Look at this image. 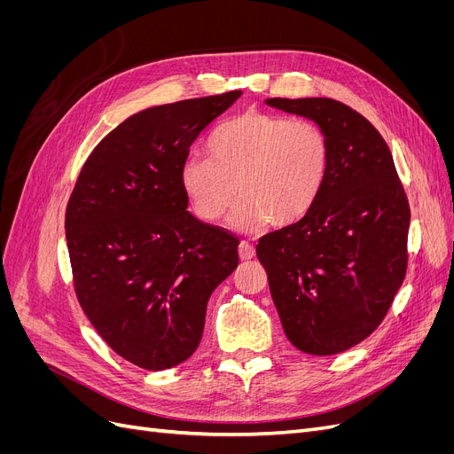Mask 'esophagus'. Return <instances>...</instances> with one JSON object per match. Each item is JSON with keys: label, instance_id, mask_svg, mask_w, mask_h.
<instances>
[{"label": "esophagus", "instance_id": "obj_1", "mask_svg": "<svg viewBox=\"0 0 454 454\" xmlns=\"http://www.w3.org/2000/svg\"><path fill=\"white\" fill-rule=\"evenodd\" d=\"M239 254H240V259H242V261H250V259H254V257H255V248H254V244L242 240V242H240V246H239Z\"/></svg>", "mask_w": 454, "mask_h": 454}]
</instances>
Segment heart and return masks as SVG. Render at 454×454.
<instances>
[{"mask_svg": "<svg viewBox=\"0 0 454 454\" xmlns=\"http://www.w3.org/2000/svg\"><path fill=\"white\" fill-rule=\"evenodd\" d=\"M208 159L191 157L182 167V189L191 210L217 223L244 200L239 229L299 223L320 199L332 149L322 127L250 109L217 127L206 142Z\"/></svg>", "mask_w": 454, "mask_h": 454, "instance_id": "1", "label": "heart"}]
</instances>
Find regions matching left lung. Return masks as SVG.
Instances as JSON below:
<instances>
[{"label": "left lung", "instance_id": "left-lung-1", "mask_svg": "<svg viewBox=\"0 0 454 454\" xmlns=\"http://www.w3.org/2000/svg\"><path fill=\"white\" fill-rule=\"evenodd\" d=\"M267 104L322 127L332 162L314 208L261 237L257 259L292 345L314 356L345 352L380 325L405 278V189L387 142L356 109L332 98Z\"/></svg>", "mask_w": 454, "mask_h": 454}]
</instances>
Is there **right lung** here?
<instances>
[{
	"label": "right lung",
	"mask_w": 454,
	"mask_h": 454,
	"mask_svg": "<svg viewBox=\"0 0 454 454\" xmlns=\"http://www.w3.org/2000/svg\"><path fill=\"white\" fill-rule=\"evenodd\" d=\"M240 94L129 117L94 147L67 200L79 305L112 350L142 369L193 356L212 292L239 267V239L187 212L182 167L191 144Z\"/></svg>",
	"instance_id": "obj_1"
}]
</instances>
